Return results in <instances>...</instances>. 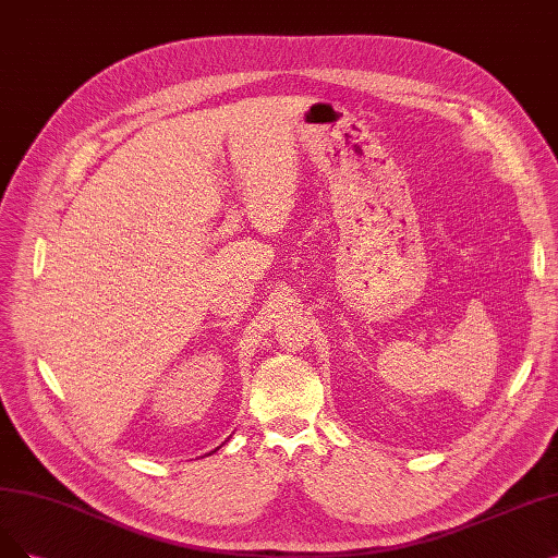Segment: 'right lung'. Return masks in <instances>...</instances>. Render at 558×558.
<instances>
[{"instance_id": "1", "label": "right lung", "mask_w": 558, "mask_h": 558, "mask_svg": "<svg viewBox=\"0 0 558 558\" xmlns=\"http://www.w3.org/2000/svg\"><path fill=\"white\" fill-rule=\"evenodd\" d=\"M217 449H219V447H217ZM217 449H215V451H217ZM215 451H213V453H215Z\"/></svg>"}]
</instances>
